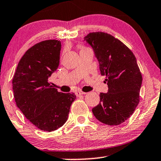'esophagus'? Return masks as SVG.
Masks as SVG:
<instances>
[{"label": "esophagus", "mask_w": 161, "mask_h": 161, "mask_svg": "<svg viewBox=\"0 0 161 161\" xmlns=\"http://www.w3.org/2000/svg\"><path fill=\"white\" fill-rule=\"evenodd\" d=\"M86 92H81V91H78L75 92V94L77 96H79V95H81V94H86Z\"/></svg>", "instance_id": "esophagus-1"}]
</instances>
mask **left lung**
Wrapping results in <instances>:
<instances>
[{"label":"left lung","instance_id":"obj_1","mask_svg":"<svg viewBox=\"0 0 161 161\" xmlns=\"http://www.w3.org/2000/svg\"><path fill=\"white\" fill-rule=\"evenodd\" d=\"M84 41L93 49L108 86L107 93H100V103L92 108L93 114L105 125L122 124L139 103L142 76L136 57L125 44L107 33H89Z\"/></svg>","mask_w":161,"mask_h":161}]
</instances>
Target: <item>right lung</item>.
Returning <instances> with one entry per match:
<instances>
[{"mask_svg":"<svg viewBox=\"0 0 161 161\" xmlns=\"http://www.w3.org/2000/svg\"><path fill=\"white\" fill-rule=\"evenodd\" d=\"M61 42L37 43L28 49L17 65L12 80L17 106L39 129L51 132L67 122L74 93H62L48 83L59 65Z\"/></svg>","mask_w":161,"mask_h":161,"instance_id":"add662e5","label":"right lung"}]
</instances>
